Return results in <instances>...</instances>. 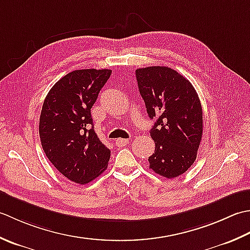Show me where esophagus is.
<instances>
[{
    "instance_id": "1",
    "label": "esophagus",
    "mask_w": 250,
    "mask_h": 250,
    "mask_svg": "<svg viewBox=\"0 0 250 250\" xmlns=\"http://www.w3.org/2000/svg\"><path fill=\"white\" fill-rule=\"evenodd\" d=\"M127 144H128V139H123L120 138L115 141V145L118 146H125Z\"/></svg>"
}]
</instances>
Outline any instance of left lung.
<instances>
[{
	"label": "left lung",
	"mask_w": 250,
	"mask_h": 250,
	"mask_svg": "<svg viewBox=\"0 0 250 250\" xmlns=\"http://www.w3.org/2000/svg\"><path fill=\"white\" fill-rule=\"evenodd\" d=\"M140 95L155 123L150 130L155 142L150 168L164 178H176L194 163L203 135V110L193 85L168 67L136 70Z\"/></svg>",
	"instance_id": "obj_1"
}]
</instances>
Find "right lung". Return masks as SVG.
<instances>
[{"instance_id": "add662e5", "label": "right lung", "mask_w": 250, "mask_h": 250, "mask_svg": "<svg viewBox=\"0 0 250 250\" xmlns=\"http://www.w3.org/2000/svg\"><path fill=\"white\" fill-rule=\"evenodd\" d=\"M111 72L72 71L48 91L41 111L39 131L45 154L59 172L80 185L108 167L111 151L95 132L90 109Z\"/></svg>"}]
</instances>
